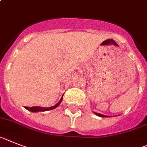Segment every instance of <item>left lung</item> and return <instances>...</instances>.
<instances>
[{"instance_id":"obj_1","label":"left lung","mask_w":147,"mask_h":147,"mask_svg":"<svg viewBox=\"0 0 147 147\" xmlns=\"http://www.w3.org/2000/svg\"><path fill=\"white\" fill-rule=\"evenodd\" d=\"M94 113H96V114L97 116H98V117H107V116H105V115H103V114H101V113H96V112H94Z\"/></svg>"}]
</instances>
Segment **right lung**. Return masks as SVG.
<instances>
[{"label":"right lung","mask_w":147,"mask_h":147,"mask_svg":"<svg viewBox=\"0 0 147 147\" xmlns=\"http://www.w3.org/2000/svg\"><path fill=\"white\" fill-rule=\"evenodd\" d=\"M62 98H60V100L59 101L58 103H57L55 105L52 106V107H49V108H42V107H39V106H34V107H24L27 110H28L29 111L31 112H38V111H49V110H52L56 108L57 107H58L59 105L60 104V102H62Z\"/></svg>","instance_id":"add662e5"}]
</instances>
